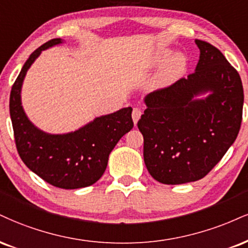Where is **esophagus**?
I'll list each match as a JSON object with an SVG mask.
<instances>
[{"mask_svg":"<svg viewBox=\"0 0 248 248\" xmlns=\"http://www.w3.org/2000/svg\"><path fill=\"white\" fill-rule=\"evenodd\" d=\"M141 115H142V112H141V109L140 108H134L133 109V113H132V118H133V121H134V124H137V121L140 120V118H141Z\"/></svg>","mask_w":248,"mask_h":248,"instance_id":"34e87169","label":"esophagus"}]
</instances>
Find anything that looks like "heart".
I'll return each instance as SVG.
<instances>
[{"instance_id":"1","label":"heart","mask_w":248,"mask_h":248,"mask_svg":"<svg viewBox=\"0 0 248 248\" xmlns=\"http://www.w3.org/2000/svg\"><path fill=\"white\" fill-rule=\"evenodd\" d=\"M159 65V70L150 83V88L156 91L170 88L184 76L188 65V58L186 53L181 50L173 52L171 54L169 48H159L149 56L140 71L147 73Z\"/></svg>"}]
</instances>
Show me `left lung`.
<instances>
[{
    "mask_svg": "<svg viewBox=\"0 0 248 248\" xmlns=\"http://www.w3.org/2000/svg\"><path fill=\"white\" fill-rule=\"evenodd\" d=\"M200 59L187 78L144 97L137 122L143 157L155 180L181 185L202 179L233 144L243 118L238 71L207 41L195 40Z\"/></svg>",
    "mask_w": 248,
    "mask_h": 248,
    "instance_id": "8db88e82",
    "label": "left lung"
}]
</instances>
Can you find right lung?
I'll list each match as a JSON object with an SVG mask.
<instances>
[{"instance_id":"1","label":"right lung","mask_w":248,"mask_h":248,"mask_svg":"<svg viewBox=\"0 0 248 248\" xmlns=\"http://www.w3.org/2000/svg\"><path fill=\"white\" fill-rule=\"evenodd\" d=\"M61 38L47 41L30 55L10 93V118L17 151L28 168L46 183L63 189H77L97 183L105 172L116 143L134 127L132 107L100 115L74 132L50 134L32 124L22 105L26 73L41 52L63 44Z\"/></svg>"}]
</instances>
